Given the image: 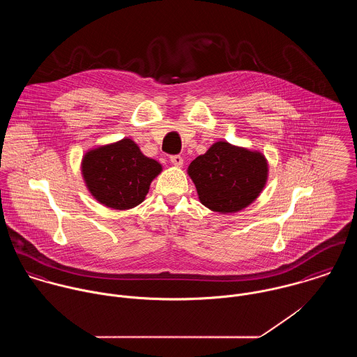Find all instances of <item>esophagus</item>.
Wrapping results in <instances>:
<instances>
[{"mask_svg": "<svg viewBox=\"0 0 357 357\" xmlns=\"http://www.w3.org/2000/svg\"><path fill=\"white\" fill-rule=\"evenodd\" d=\"M170 162H172L174 166H181V165H183V156H181V155H172V156H170Z\"/></svg>", "mask_w": 357, "mask_h": 357, "instance_id": "obj_1", "label": "esophagus"}]
</instances>
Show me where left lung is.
Segmentation results:
<instances>
[{"instance_id":"left-lung-1","label":"left lung","mask_w":357,"mask_h":357,"mask_svg":"<svg viewBox=\"0 0 357 357\" xmlns=\"http://www.w3.org/2000/svg\"><path fill=\"white\" fill-rule=\"evenodd\" d=\"M188 174L206 207L232 213L245 208L259 195L268 165L262 153L218 142L191 162Z\"/></svg>"}]
</instances>
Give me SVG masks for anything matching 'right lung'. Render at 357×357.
Masks as SVG:
<instances>
[{
  "mask_svg": "<svg viewBox=\"0 0 357 357\" xmlns=\"http://www.w3.org/2000/svg\"><path fill=\"white\" fill-rule=\"evenodd\" d=\"M160 170V163L143 155L130 139L92 150L82 160V174L91 194L116 210L142 204Z\"/></svg>",
  "mask_w": 357,
  "mask_h": 357,
  "instance_id": "right-lung-1",
  "label": "right lung"
}]
</instances>
